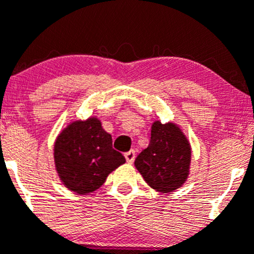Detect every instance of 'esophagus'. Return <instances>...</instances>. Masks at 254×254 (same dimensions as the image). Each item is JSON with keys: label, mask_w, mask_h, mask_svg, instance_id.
<instances>
[{"label": "esophagus", "mask_w": 254, "mask_h": 254, "mask_svg": "<svg viewBox=\"0 0 254 254\" xmlns=\"http://www.w3.org/2000/svg\"><path fill=\"white\" fill-rule=\"evenodd\" d=\"M125 159H127V162L129 164H132L135 160V151L134 150H130V151L125 152Z\"/></svg>", "instance_id": "1"}]
</instances>
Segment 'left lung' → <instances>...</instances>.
Returning a JSON list of instances; mask_svg holds the SVG:
<instances>
[{"label": "left lung", "instance_id": "left-lung-1", "mask_svg": "<svg viewBox=\"0 0 254 254\" xmlns=\"http://www.w3.org/2000/svg\"><path fill=\"white\" fill-rule=\"evenodd\" d=\"M190 165L191 145L179 125L155 120L149 146L135 159L146 184L160 192H172L187 181Z\"/></svg>", "mask_w": 254, "mask_h": 254}]
</instances>
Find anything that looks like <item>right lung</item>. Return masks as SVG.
Masks as SVG:
<instances>
[{
	"mask_svg": "<svg viewBox=\"0 0 254 254\" xmlns=\"http://www.w3.org/2000/svg\"><path fill=\"white\" fill-rule=\"evenodd\" d=\"M53 157L62 184L79 195L99 189L108 175L125 162L97 117L69 123L54 141Z\"/></svg>",
	"mask_w": 254,
	"mask_h": 254,
	"instance_id": "obj_1",
	"label": "right lung"
}]
</instances>
